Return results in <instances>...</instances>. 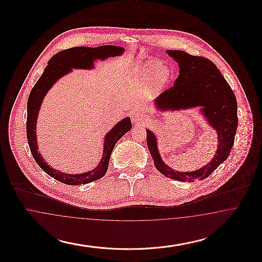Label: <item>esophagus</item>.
Wrapping results in <instances>:
<instances>
[{
  "label": "esophagus",
  "instance_id": "esophagus-1",
  "mask_svg": "<svg viewBox=\"0 0 262 262\" xmlns=\"http://www.w3.org/2000/svg\"><path fill=\"white\" fill-rule=\"evenodd\" d=\"M132 120H133V123L134 124H139L141 122H143L145 120V117L142 113L140 112H135L132 116Z\"/></svg>",
  "mask_w": 262,
  "mask_h": 262
}]
</instances>
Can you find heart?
Returning a JSON list of instances; mask_svg holds the SVG:
<instances>
[{"label":"heart","mask_w":262,"mask_h":262,"mask_svg":"<svg viewBox=\"0 0 262 262\" xmlns=\"http://www.w3.org/2000/svg\"><path fill=\"white\" fill-rule=\"evenodd\" d=\"M171 72L168 67L155 61H148L134 74L132 82L138 88L149 85L153 91H160L169 82Z\"/></svg>","instance_id":"b5f03b06"}]
</instances>
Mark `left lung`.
I'll use <instances>...</instances> for the list:
<instances>
[{"mask_svg": "<svg viewBox=\"0 0 262 262\" xmlns=\"http://www.w3.org/2000/svg\"><path fill=\"white\" fill-rule=\"evenodd\" d=\"M179 64V76L174 86L164 91L154 106L158 111H180L200 107V114L215 129L217 150L211 161L195 171L179 172L163 161L157 137L146 129L147 147L156 169L164 176L181 182L204 180L230 155L237 127L236 96L224 76L213 62L203 57L191 56L184 51L167 50Z\"/></svg>", "mask_w": 262, "mask_h": 262, "instance_id": "obj_1", "label": "left lung"}]
</instances>
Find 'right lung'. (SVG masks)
I'll return each mask as SVG.
<instances>
[{
    "label": "right lung",
    "mask_w": 262,
    "mask_h": 262,
    "mask_svg": "<svg viewBox=\"0 0 262 262\" xmlns=\"http://www.w3.org/2000/svg\"><path fill=\"white\" fill-rule=\"evenodd\" d=\"M125 49L119 46L104 45L95 48L90 47H75L71 49L61 51L54 55L45 68L44 72L37 82L32 88L27 101V121L26 134L28 145L31 154L40 168L52 178L70 186H78L91 183L99 180L105 176L111 153L117 141L132 129V122L128 117L120 121L117 125L109 130L104 137V148L99 164L93 169L81 174H67L51 167L43 156L38 151L36 126L41 104L44 97L52 86L63 75H68L75 70H91L94 69V62L97 60L104 61L110 57L121 56Z\"/></svg>",
    "instance_id": "obj_1"
}]
</instances>
